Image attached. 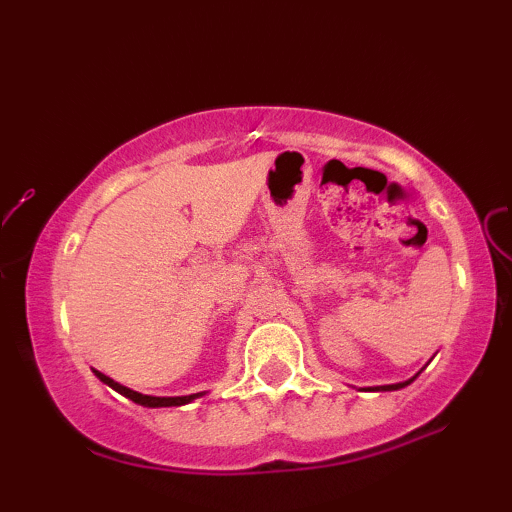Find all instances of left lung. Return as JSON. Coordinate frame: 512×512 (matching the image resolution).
Returning a JSON list of instances; mask_svg holds the SVG:
<instances>
[{"label": "left lung", "instance_id": "8db88e82", "mask_svg": "<svg viewBox=\"0 0 512 512\" xmlns=\"http://www.w3.org/2000/svg\"><path fill=\"white\" fill-rule=\"evenodd\" d=\"M417 375L410 377V380H405V382H398V384H382V387H373V391H396V389H403V387H408L410 382H415Z\"/></svg>", "mask_w": 512, "mask_h": 512}]
</instances>
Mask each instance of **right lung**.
I'll list each match as a JSON object with an SVG mask.
<instances>
[{"mask_svg":"<svg viewBox=\"0 0 512 512\" xmlns=\"http://www.w3.org/2000/svg\"><path fill=\"white\" fill-rule=\"evenodd\" d=\"M93 373H95L97 380L107 384V387L118 391V394L125 396V398H130V401H135L137 405H144V408H179V405H188V403H193L195 398L205 396V391H200V394H191V396H146V394H139V391H132L128 387H123V384L111 380L109 375L100 373V370L93 368Z\"/></svg>","mask_w":512,"mask_h":512,"instance_id":"obj_1","label":"right lung"}]
</instances>
